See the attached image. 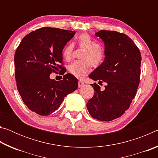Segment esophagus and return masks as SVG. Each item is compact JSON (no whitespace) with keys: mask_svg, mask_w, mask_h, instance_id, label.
<instances>
[{"mask_svg":"<svg viewBox=\"0 0 158 158\" xmlns=\"http://www.w3.org/2000/svg\"><path fill=\"white\" fill-rule=\"evenodd\" d=\"M85 85V84H84V81H79V82H78L79 87H82L83 85Z\"/></svg>","mask_w":158,"mask_h":158,"instance_id":"34e87169","label":"esophagus"}]
</instances>
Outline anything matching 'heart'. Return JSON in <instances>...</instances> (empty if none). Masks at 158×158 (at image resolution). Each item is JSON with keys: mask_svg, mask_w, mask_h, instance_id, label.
Listing matches in <instances>:
<instances>
[{"mask_svg": "<svg viewBox=\"0 0 158 158\" xmlns=\"http://www.w3.org/2000/svg\"><path fill=\"white\" fill-rule=\"evenodd\" d=\"M76 40L78 46L84 48L81 54L82 60H75L68 66V70L71 74L77 77L83 78L89 73L90 65L93 67H98L102 63L105 58V50L98 44L89 34L82 33L77 37ZM74 46L73 44H68L64 47L62 54L63 58L69 60L73 56Z\"/></svg>", "mask_w": 158, "mask_h": 158, "instance_id": "obj_1", "label": "heart"}]
</instances>
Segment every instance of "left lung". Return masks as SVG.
<instances>
[{"label":"left lung","mask_w":158,"mask_h":158,"mask_svg":"<svg viewBox=\"0 0 158 158\" xmlns=\"http://www.w3.org/2000/svg\"><path fill=\"white\" fill-rule=\"evenodd\" d=\"M95 35L105 43L106 56L89 78L106 85L101 90L96 83L91 84L95 93L87 109L94 118L110 121L121 116L135 97L140 81L141 53L124 33L104 30Z\"/></svg>","instance_id":"1"}]
</instances>
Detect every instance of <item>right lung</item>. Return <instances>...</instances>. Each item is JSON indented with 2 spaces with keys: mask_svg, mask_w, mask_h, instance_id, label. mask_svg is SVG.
Wrapping results in <instances>:
<instances>
[{
  "mask_svg": "<svg viewBox=\"0 0 158 158\" xmlns=\"http://www.w3.org/2000/svg\"><path fill=\"white\" fill-rule=\"evenodd\" d=\"M74 31L44 27L23 37L15 54V79L18 91L27 107L40 116L58 109L63 99L78 87V80L65 74L59 82L50 74L61 69L65 74L62 51Z\"/></svg>",
  "mask_w": 158,
  "mask_h": 158,
  "instance_id": "right-lung-1",
  "label": "right lung"
}]
</instances>
